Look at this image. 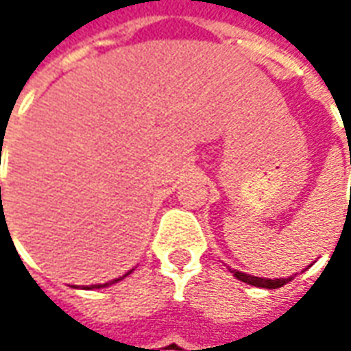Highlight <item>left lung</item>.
I'll use <instances>...</instances> for the list:
<instances>
[{"instance_id":"8db88e82","label":"left lung","mask_w":351,"mask_h":351,"mask_svg":"<svg viewBox=\"0 0 351 351\" xmlns=\"http://www.w3.org/2000/svg\"><path fill=\"white\" fill-rule=\"evenodd\" d=\"M236 279L248 283V285H254V287H263V289H277V287H283L289 279H263V277H254L248 276V274H242V271H236L232 269Z\"/></svg>"}]
</instances>
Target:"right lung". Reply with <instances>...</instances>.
<instances>
[{
  "instance_id": "obj_1",
  "label": "right lung",
  "mask_w": 351,
  "mask_h": 351,
  "mask_svg": "<svg viewBox=\"0 0 351 351\" xmlns=\"http://www.w3.org/2000/svg\"><path fill=\"white\" fill-rule=\"evenodd\" d=\"M0 191H1V187H0ZM128 274H130V271H128ZM128 274H127V276H128ZM123 277H125V276H123ZM115 281H119V279H115ZM115 281H109V283H115ZM109 283H103V285H89L88 289H93V287H97V289H99V287H107Z\"/></svg>"
}]
</instances>
